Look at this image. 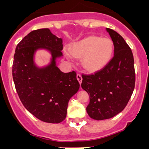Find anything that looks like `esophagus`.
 I'll list each match as a JSON object with an SVG mask.
<instances>
[{"label":"esophagus","mask_w":149,"mask_h":149,"mask_svg":"<svg viewBox=\"0 0 149 149\" xmlns=\"http://www.w3.org/2000/svg\"><path fill=\"white\" fill-rule=\"evenodd\" d=\"M77 80H78L79 84H81L82 80H83V78H82V76L80 75V74H77Z\"/></svg>","instance_id":"obj_1"}]
</instances>
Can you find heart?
<instances>
[{
	"label": "heart",
	"instance_id": "heart-1",
	"mask_svg": "<svg viewBox=\"0 0 149 149\" xmlns=\"http://www.w3.org/2000/svg\"><path fill=\"white\" fill-rule=\"evenodd\" d=\"M114 52V44L109 38L88 36L74 42L69 53L74 58H81L82 67L88 72L102 70L110 62ZM68 56L70 57L69 54Z\"/></svg>",
	"mask_w": 149,
	"mask_h": 149
}]
</instances>
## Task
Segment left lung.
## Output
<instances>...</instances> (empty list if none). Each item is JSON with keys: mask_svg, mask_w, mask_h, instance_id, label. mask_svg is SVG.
Here are the masks:
<instances>
[{"mask_svg": "<svg viewBox=\"0 0 149 149\" xmlns=\"http://www.w3.org/2000/svg\"><path fill=\"white\" fill-rule=\"evenodd\" d=\"M114 43L112 59L95 74H83L81 87L89 95L86 111L91 118L102 120L111 118L125 109L135 85L134 57L123 37L106 28Z\"/></svg>", "mask_w": 149, "mask_h": 149, "instance_id": "8db88e82", "label": "left lung"}]
</instances>
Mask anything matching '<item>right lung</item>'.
<instances>
[{
	"instance_id": "right-lung-1",
	"label": "right lung",
	"mask_w": 149,
	"mask_h": 149,
	"mask_svg": "<svg viewBox=\"0 0 149 149\" xmlns=\"http://www.w3.org/2000/svg\"><path fill=\"white\" fill-rule=\"evenodd\" d=\"M51 54L50 63L40 68L34 61L38 50ZM63 40L49 29L34 30L17 44L12 77L24 107L40 120L59 123L65 120L68 103L80 88L75 72L63 73L57 66L63 56Z\"/></svg>"
}]
</instances>
